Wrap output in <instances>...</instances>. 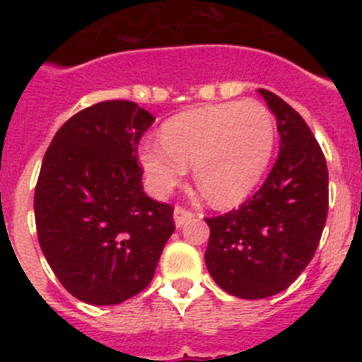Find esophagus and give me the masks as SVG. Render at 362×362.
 Returning a JSON list of instances; mask_svg holds the SVG:
<instances>
[{
	"label": "esophagus",
	"instance_id": "1",
	"mask_svg": "<svg viewBox=\"0 0 362 362\" xmlns=\"http://www.w3.org/2000/svg\"><path fill=\"white\" fill-rule=\"evenodd\" d=\"M196 216V214L192 212V210L185 209V206H175L174 210V221H175V226H181L185 225L188 219H192V217Z\"/></svg>",
	"mask_w": 362,
	"mask_h": 362
}]
</instances>
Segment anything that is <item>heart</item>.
<instances>
[{
  "mask_svg": "<svg viewBox=\"0 0 362 362\" xmlns=\"http://www.w3.org/2000/svg\"><path fill=\"white\" fill-rule=\"evenodd\" d=\"M161 143H145L139 161L159 196L183 183L187 165L210 203H238L259 183L276 145V121L259 101L190 108L161 127Z\"/></svg>",
  "mask_w": 362,
  "mask_h": 362,
  "instance_id": "heart-1",
  "label": "heart"
}]
</instances>
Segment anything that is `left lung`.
I'll return each instance as SVG.
<instances>
[{"instance_id": "1", "label": "left lung", "mask_w": 362, "mask_h": 362, "mask_svg": "<svg viewBox=\"0 0 362 362\" xmlns=\"http://www.w3.org/2000/svg\"><path fill=\"white\" fill-rule=\"evenodd\" d=\"M277 117L281 148L263 187L241 206L206 217L204 263L225 292L264 299L288 288L308 267L328 216V166L306 121L259 88Z\"/></svg>"}]
</instances>
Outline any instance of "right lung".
I'll use <instances>...</instances> for the list:
<instances>
[{
    "label": "right lung",
    "mask_w": 362,
    "mask_h": 362,
    "mask_svg": "<svg viewBox=\"0 0 362 362\" xmlns=\"http://www.w3.org/2000/svg\"><path fill=\"white\" fill-rule=\"evenodd\" d=\"M156 117L110 99L74 114L45 152L37 241L59 283L88 305H119L152 281L174 206L143 192L137 145Z\"/></svg>",
    "instance_id": "add662e5"
}]
</instances>
